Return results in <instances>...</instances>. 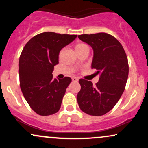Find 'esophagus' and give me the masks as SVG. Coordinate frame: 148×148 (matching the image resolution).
Returning a JSON list of instances; mask_svg holds the SVG:
<instances>
[{"instance_id":"1","label":"esophagus","mask_w":148,"mask_h":148,"mask_svg":"<svg viewBox=\"0 0 148 148\" xmlns=\"http://www.w3.org/2000/svg\"><path fill=\"white\" fill-rule=\"evenodd\" d=\"M72 81H74V82H77L79 81V79L77 77H72Z\"/></svg>"}]
</instances>
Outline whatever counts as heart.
<instances>
[{
  "label": "heart",
  "instance_id": "1",
  "mask_svg": "<svg viewBox=\"0 0 148 148\" xmlns=\"http://www.w3.org/2000/svg\"><path fill=\"white\" fill-rule=\"evenodd\" d=\"M86 45H85V44H78V45H76V49L82 48V47H86Z\"/></svg>",
  "mask_w": 148,
  "mask_h": 148
}]
</instances>
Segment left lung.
Returning a JSON list of instances; mask_svg holds the SVG:
<instances>
[{
	"instance_id": "left-lung-1",
	"label": "left lung",
	"mask_w": 148,
	"mask_h": 148,
	"mask_svg": "<svg viewBox=\"0 0 148 148\" xmlns=\"http://www.w3.org/2000/svg\"><path fill=\"white\" fill-rule=\"evenodd\" d=\"M78 37L92 47L91 68L100 76L95 86L91 81L79 79L81 90L77 101L84 113L100 116L111 111L125 90L129 74L128 59L120 42L110 34H84Z\"/></svg>"
}]
</instances>
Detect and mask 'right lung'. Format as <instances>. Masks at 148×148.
<instances>
[{
    "label": "right lung",
    "mask_w": 148,
    "mask_h": 148,
    "mask_svg": "<svg viewBox=\"0 0 148 148\" xmlns=\"http://www.w3.org/2000/svg\"><path fill=\"white\" fill-rule=\"evenodd\" d=\"M76 35L45 32L34 36L23 47L19 58V83L23 97L37 114L47 116L60 110L71 78L54 79L59 53Z\"/></svg>",
    "instance_id": "add662e5"
}]
</instances>
